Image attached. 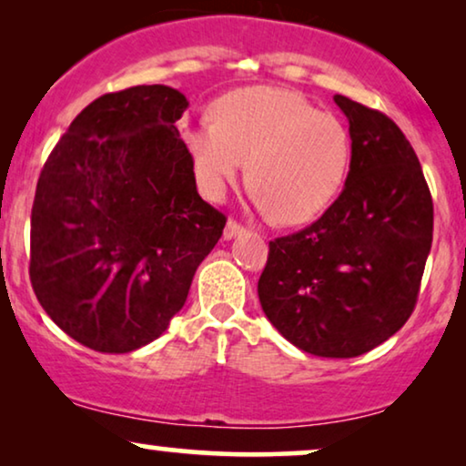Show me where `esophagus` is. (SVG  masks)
Wrapping results in <instances>:
<instances>
[{"instance_id": "esophagus-1", "label": "esophagus", "mask_w": 466, "mask_h": 466, "mask_svg": "<svg viewBox=\"0 0 466 466\" xmlns=\"http://www.w3.org/2000/svg\"><path fill=\"white\" fill-rule=\"evenodd\" d=\"M241 231H244V227H241L238 220L231 218L225 227V239H231V238H235V235H239Z\"/></svg>"}]
</instances>
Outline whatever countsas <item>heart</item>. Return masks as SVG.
<instances>
[{
    "label": "heart",
    "instance_id": "heart-1",
    "mask_svg": "<svg viewBox=\"0 0 466 466\" xmlns=\"http://www.w3.org/2000/svg\"><path fill=\"white\" fill-rule=\"evenodd\" d=\"M201 195L222 199L248 163V180L263 212L301 225L339 193L350 165L348 127L295 91L241 88L216 101L214 120L182 129Z\"/></svg>",
    "mask_w": 466,
    "mask_h": 466
}]
</instances>
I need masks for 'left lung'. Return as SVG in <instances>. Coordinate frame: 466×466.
I'll return each mask as SVG.
<instances>
[{
	"label": "left lung",
	"instance_id": "1",
	"mask_svg": "<svg viewBox=\"0 0 466 466\" xmlns=\"http://www.w3.org/2000/svg\"><path fill=\"white\" fill-rule=\"evenodd\" d=\"M350 123L346 187L316 222L269 241L260 308L303 352L352 359L392 337L416 308L432 244V197L403 131L335 95Z\"/></svg>",
	"mask_w": 466,
	"mask_h": 466
}]
</instances>
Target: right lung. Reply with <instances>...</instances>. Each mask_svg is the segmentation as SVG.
<instances>
[{
    "mask_svg": "<svg viewBox=\"0 0 466 466\" xmlns=\"http://www.w3.org/2000/svg\"><path fill=\"white\" fill-rule=\"evenodd\" d=\"M165 85L106 93L50 152L31 208L29 278L56 327L95 352L155 341L182 309L227 216L197 193Z\"/></svg>",
    "mask_w": 466,
    "mask_h": 466,
    "instance_id": "obj_1",
    "label": "right lung"
}]
</instances>
